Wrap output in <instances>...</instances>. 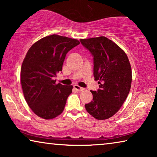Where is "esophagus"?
<instances>
[{
  "label": "esophagus",
  "instance_id": "1",
  "mask_svg": "<svg viewBox=\"0 0 157 157\" xmlns=\"http://www.w3.org/2000/svg\"><path fill=\"white\" fill-rule=\"evenodd\" d=\"M74 88L77 90V91H79V92L82 91V90H84L83 88L81 87V86H78V85H74Z\"/></svg>",
  "mask_w": 157,
  "mask_h": 157
}]
</instances>
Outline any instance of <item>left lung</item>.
Listing matches in <instances>:
<instances>
[{
	"instance_id": "obj_1",
	"label": "left lung",
	"mask_w": 157,
	"mask_h": 157,
	"mask_svg": "<svg viewBox=\"0 0 157 157\" xmlns=\"http://www.w3.org/2000/svg\"><path fill=\"white\" fill-rule=\"evenodd\" d=\"M80 42L94 57V76L99 81V88L91 90L93 101L85 108L95 119H108L120 110L130 90L132 69L128 57L105 37L81 39Z\"/></svg>"
}]
</instances>
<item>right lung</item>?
Segmentation results:
<instances>
[{
  "mask_svg": "<svg viewBox=\"0 0 157 157\" xmlns=\"http://www.w3.org/2000/svg\"><path fill=\"white\" fill-rule=\"evenodd\" d=\"M78 40L52 35L35 42L25 57L20 80L25 99L37 116L53 119L63 112L72 86L56 83L54 77L62 71L66 55Z\"/></svg>",
  "mask_w": 157,
  "mask_h": 157,
  "instance_id": "right-lung-1",
  "label": "right lung"
}]
</instances>
